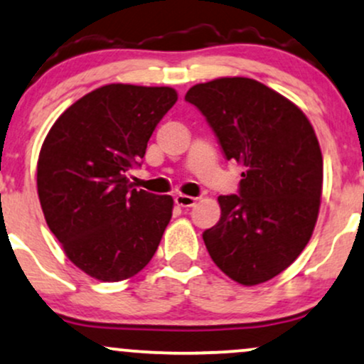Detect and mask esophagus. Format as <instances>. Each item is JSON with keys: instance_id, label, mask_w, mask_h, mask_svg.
<instances>
[{"instance_id": "1", "label": "esophagus", "mask_w": 364, "mask_h": 364, "mask_svg": "<svg viewBox=\"0 0 364 364\" xmlns=\"http://www.w3.org/2000/svg\"><path fill=\"white\" fill-rule=\"evenodd\" d=\"M174 201H176L178 207L190 208L196 203V198H193V196H188V195H176V196H174Z\"/></svg>"}]
</instances>
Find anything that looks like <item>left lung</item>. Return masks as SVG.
I'll return each instance as SVG.
<instances>
[{
    "instance_id": "1",
    "label": "left lung",
    "mask_w": 364,
    "mask_h": 364,
    "mask_svg": "<svg viewBox=\"0 0 364 364\" xmlns=\"http://www.w3.org/2000/svg\"><path fill=\"white\" fill-rule=\"evenodd\" d=\"M224 154L244 168L239 195L218 196L220 220L203 232L227 277L254 287L278 277L309 244L318 217L323 163L305 113L251 77H218L188 90Z\"/></svg>"
}]
</instances>
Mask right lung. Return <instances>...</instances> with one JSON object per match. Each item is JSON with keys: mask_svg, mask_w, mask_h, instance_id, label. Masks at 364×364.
Instances as JSON below:
<instances>
[{"mask_svg": "<svg viewBox=\"0 0 364 364\" xmlns=\"http://www.w3.org/2000/svg\"><path fill=\"white\" fill-rule=\"evenodd\" d=\"M176 100L169 86H102L73 103L43 140L37 163L43 217L87 277L132 278L157 251L174 201L137 191L129 173Z\"/></svg>", "mask_w": 364, "mask_h": 364, "instance_id": "1", "label": "right lung"}]
</instances>
